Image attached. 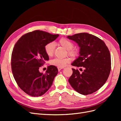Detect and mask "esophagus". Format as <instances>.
<instances>
[{"label":"esophagus","instance_id":"34e87169","mask_svg":"<svg viewBox=\"0 0 121 121\" xmlns=\"http://www.w3.org/2000/svg\"><path fill=\"white\" fill-rule=\"evenodd\" d=\"M57 69H58V71H60L61 69H64V68H59V67H58Z\"/></svg>","mask_w":121,"mask_h":121}]
</instances>
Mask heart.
<instances>
[{"instance_id": "1", "label": "heart", "mask_w": 121, "mask_h": 121, "mask_svg": "<svg viewBox=\"0 0 121 121\" xmlns=\"http://www.w3.org/2000/svg\"><path fill=\"white\" fill-rule=\"evenodd\" d=\"M58 43L65 49L67 50V52L69 56L72 57L75 56L77 52L75 49H73L74 44L70 40L66 38H61L58 41ZM56 44L53 42L47 43L45 45V52L47 56H52L54 53ZM71 61V59L68 57L65 58H57L56 57L52 59L50 61V64L53 65L59 68H63L67 65V64Z\"/></svg>"}]
</instances>
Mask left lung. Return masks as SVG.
Masks as SVG:
<instances>
[{
  "instance_id": "1",
  "label": "left lung",
  "mask_w": 121,
  "mask_h": 121,
  "mask_svg": "<svg viewBox=\"0 0 121 121\" xmlns=\"http://www.w3.org/2000/svg\"><path fill=\"white\" fill-rule=\"evenodd\" d=\"M67 38L78 44L79 56L72 65L83 67L80 73L72 69L73 74L69 82L77 92L88 95L95 92L107 81L111 72V58L105 43L96 36L87 33H81Z\"/></svg>"
}]
</instances>
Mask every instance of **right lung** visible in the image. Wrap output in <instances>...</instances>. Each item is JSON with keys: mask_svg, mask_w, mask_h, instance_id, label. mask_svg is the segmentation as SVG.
<instances>
[{"mask_svg": "<svg viewBox=\"0 0 121 121\" xmlns=\"http://www.w3.org/2000/svg\"><path fill=\"white\" fill-rule=\"evenodd\" d=\"M58 36L35 30L23 35L14 45L11 58L12 73L18 86L29 95L42 96L52 85L57 68L49 65L45 74L39 72V68L49 60L45 45Z\"/></svg>", "mask_w": 121, "mask_h": 121, "instance_id": "add662e5", "label": "right lung"}]
</instances>
